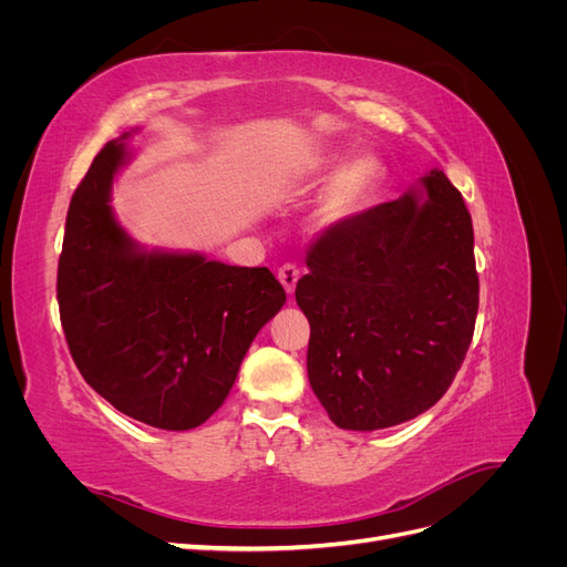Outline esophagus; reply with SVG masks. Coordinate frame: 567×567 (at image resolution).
Returning a JSON list of instances; mask_svg holds the SVG:
<instances>
[{
	"label": "esophagus",
	"mask_w": 567,
	"mask_h": 567,
	"mask_svg": "<svg viewBox=\"0 0 567 567\" xmlns=\"http://www.w3.org/2000/svg\"><path fill=\"white\" fill-rule=\"evenodd\" d=\"M298 279H300V267L298 265L286 262L284 267H279V281L286 288V293H293Z\"/></svg>",
	"instance_id": "1"
}]
</instances>
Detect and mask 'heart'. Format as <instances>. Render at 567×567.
Segmentation results:
<instances>
[{
  "label": "heart",
  "mask_w": 567,
  "mask_h": 567,
  "mask_svg": "<svg viewBox=\"0 0 567 567\" xmlns=\"http://www.w3.org/2000/svg\"><path fill=\"white\" fill-rule=\"evenodd\" d=\"M340 164L342 163L338 156H319L312 161L310 169H307V175H310L312 179H326V177H331L336 169H339ZM373 175H375V163L367 156L346 163L321 200V210H319L321 219L338 221L340 217L352 213L354 205L367 194Z\"/></svg>",
  "instance_id": "obj_1"
}]
</instances>
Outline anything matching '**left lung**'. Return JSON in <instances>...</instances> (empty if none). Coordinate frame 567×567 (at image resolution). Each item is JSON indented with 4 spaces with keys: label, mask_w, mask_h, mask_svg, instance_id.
<instances>
[{
    "label": "left lung",
    "mask_w": 567,
    "mask_h": 567,
    "mask_svg": "<svg viewBox=\"0 0 567 567\" xmlns=\"http://www.w3.org/2000/svg\"><path fill=\"white\" fill-rule=\"evenodd\" d=\"M340 219L307 252L296 300L307 375L342 431L416 419L450 390L477 317L473 221L442 169Z\"/></svg>",
    "instance_id": "left-lung-1"
}]
</instances>
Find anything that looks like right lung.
<instances>
[{
  "label": "right lung",
  "instance_id": "1",
  "mask_svg": "<svg viewBox=\"0 0 567 567\" xmlns=\"http://www.w3.org/2000/svg\"><path fill=\"white\" fill-rule=\"evenodd\" d=\"M127 156L123 142H109L71 198L56 279L61 326L101 398L146 425L192 431L227 400L286 290L267 267L136 246L111 208Z\"/></svg>",
  "mask_w": 567,
  "mask_h": 567
}]
</instances>
